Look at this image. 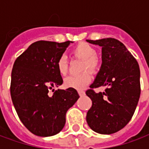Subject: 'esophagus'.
<instances>
[{
	"label": "esophagus",
	"mask_w": 149,
	"mask_h": 149,
	"mask_svg": "<svg viewBox=\"0 0 149 149\" xmlns=\"http://www.w3.org/2000/svg\"><path fill=\"white\" fill-rule=\"evenodd\" d=\"M78 94H79L81 97H82V96H84V94H85V93H84V91H82V90H78Z\"/></svg>",
	"instance_id": "1"
}]
</instances>
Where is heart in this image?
Segmentation results:
<instances>
[{"instance_id": "obj_1", "label": "heart", "mask_w": 149, "mask_h": 149, "mask_svg": "<svg viewBox=\"0 0 149 149\" xmlns=\"http://www.w3.org/2000/svg\"><path fill=\"white\" fill-rule=\"evenodd\" d=\"M72 55L75 58L83 60L81 64V70H89L95 72L100 66V59L97 54V49L86 42L77 44L72 49ZM56 68L59 73L65 76L68 71V61L65 55H61L56 61ZM92 80L90 72L84 71L79 75H72L65 80L66 87L78 90L84 89Z\"/></svg>"}]
</instances>
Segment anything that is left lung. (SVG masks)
<instances>
[{"label": "left lung", "instance_id": "obj_1", "mask_svg": "<svg viewBox=\"0 0 149 149\" xmlns=\"http://www.w3.org/2000/svg\"><path fill=\"white\" fill-rule=\"evenodd\" d=\"M88 42L102 47V65L95 81L86 91L92 100L86 120L100 134H112L124 128L134 114L141 95L140 68L124 44L114 38ZM107 87L101 93L94 88Z\"/></svg>", "mask_w": 149, "mask_h": 149}]
</instances>
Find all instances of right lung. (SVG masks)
Segmentation results:
<instances>
[{
	"label": "right lung",
	"instance_id": "add662e5",
	"mask_svg": "<svg viewBox=\"0 0 149 149\" xmlns=\"http://www.w3.org/2000/svg\"><path fill=\"white\" fill-rule=\"evenodd\" d=\"M70 42H34L14 62L12 100L21 121L36 136H50L61 131L66 112L80 97L72 88L49 93L63 83L56 61Z\"/></svg>",
	"mask_w": 149,
	"mask_h": 149
}]
</instances>
